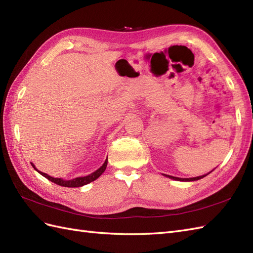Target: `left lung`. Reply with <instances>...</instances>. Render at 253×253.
Returning a JSON list of instances; mask_svg holds the SVG:
<instances>
[{"instance_id": "obj_1", "label": "left lung", "mask_w": 253, "mask_h": 253, "mask_svg": "<svg viewBox=\"0 0 253 253\" xmlns=\"http://www.w3.org/2000/svg\"><path fill=\"white\" fill-rule=\"evenodd\" d=\"M210 172V173H211ZM210 173H207V174H205V175H201V176H197V177H190V178H179V177H175V176H171V175H165L167 176V177H169V178H172V179H175V180H182V182H193V180H198V179H201V178H203V177H205L206 175H209Z\"/></svg>"}]
</instances>
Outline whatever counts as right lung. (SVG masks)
<instances>
[{
  "mask_svg": "<svg viewBox=\"0 0 253 253\" xmlns=\"http://www.w3.org/2000/svg\"><path fill=\"white\" fill-rule=\"evenodd\" d=\"M107 164H108V158L106 159L105 164H103V165L99 168L98 170H96L95 172L90 173L89 175L83 176V177H76V178H74V179H69V180L63 179V178H54V177H52V176L48 175V174H46V173L38 171L33 164H32V166H33V168H34V169H35L37 172H40V174H42V176H44L46 178H48L49 180H51V182H52V183H54V184H56V185H59V186L70 187V188H73V187H81V186H84V185H86V184H89V183L94 182L95 179L98 178V177L101 175V174H102L103 172H105L106 168H107Z\"/></svg>",
  "mask_w": 253,
  "mask_h": 253,
  "instance_id": "right-lung-1",
  "label": "right lung"
}]
</instances>
